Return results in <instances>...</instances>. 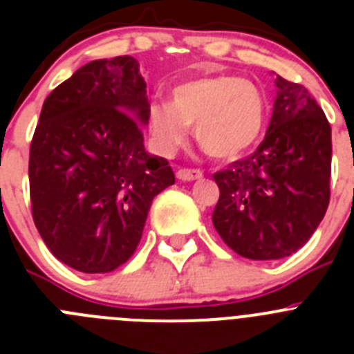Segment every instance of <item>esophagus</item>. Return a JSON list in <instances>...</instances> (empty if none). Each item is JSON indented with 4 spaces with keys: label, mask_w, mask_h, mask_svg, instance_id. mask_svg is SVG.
Masks as SVG:
<instances>
[{
    "label": "esophagus",
    "mask_w": 354,
    "mask_h": 354,
    "mask_svg": "<svg viewBox=\"0 0 354 354\" xmlns=\"http://www.w3.org/2000/svg\"><path fill=\"white\" fill-rule=\"evenodd\" d=\"M177 177H179L180 180H195L202 177V171L196 170V168H180V170L177 171Z\"/></svg>",
    "instance_id": "obj_1"
}]
</instances>
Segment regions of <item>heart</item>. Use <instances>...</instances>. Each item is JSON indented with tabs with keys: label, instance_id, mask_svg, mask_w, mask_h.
I'll use <instances>...</instances> for the list:
<instances>
[{
	"label": "heart",
	"instance_id": "obj_1",
	"mask_svg": "<svg viewBox=\"0 0 354 354\" xmlns=\"http://www.w3.org/2000/svg\"><path fill=\"white\" fill-rule=\"evenodd\" d=\"M266 99L257 84L232 74L196 76L175 84L170 102L152 101L147 127L162 152H174L195 126L196 142L216 159H234L257 142Z\"/></svg>",
	"mask_w": 354,
	"mask_h": 354
}]
</instances>
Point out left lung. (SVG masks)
Listing matches in <instances>:
<instances>
[{
    "label": "left lung",
    "mask_w": 354,
    "mask_h": 354,
    "mask_svg": "<svg viewBox=\"0 0 354 354\" xmlns=\"http://www.w3.org/2000/svg\"><path fill=\"white\" fill-rule=\"evenodd\" d=\"M273 117L257 150L216 171V232L237 255L283 259L310 239L330 204L331 127L308 90L277 76Z\"/></svg>",
    "instance_id": "1"
}]
</instances>
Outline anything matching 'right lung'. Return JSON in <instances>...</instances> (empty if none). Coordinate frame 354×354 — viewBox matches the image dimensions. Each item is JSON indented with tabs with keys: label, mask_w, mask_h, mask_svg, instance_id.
<instances>
[{
	"label": "right lung",
	"mask_w": 354,
	"mask_h": 354,
	"mask_svg": "<svg viewBox=\"0 0 354 354\" xmlns=\"http://www.w3.org/2000/svg\"><path fill=\"white\" fill-rule=\"evenodd\" d=\"M147 84L133 56L77 68L44 101L30 147L31 214L46 246L81 273L131 259L156 195L175 183L143 147Z\"/></svg>",
	"instance_id": "add662e5"
}]
</instances>
